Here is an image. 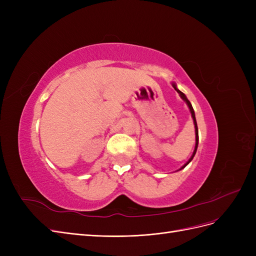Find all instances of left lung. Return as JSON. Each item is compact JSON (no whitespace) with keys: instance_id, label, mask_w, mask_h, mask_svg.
I'll list each match as a JSON object with an SVG mask.
<instances>
[{"instance_id":"obj_1","label":"left lung","mask_w":256,"mask_h":256,"mask_svg":"<svg viewBox=\"0 0 256 256\" xmlns=\"http://www.w3.org/2000/svg\"><path fill=\"white\" fill-rule=\"evenodd\" d=\"M172 85H173V88H175V90L178 92V94H180V98L184 100V102L187 104V106H188V108H189V110H190V113H191V116H192V118H193V124H194V129H196V146H194V150H193V154H192V156L190 157V159L186 162V164L180 168V170H177V171H180V170H182L184 168H186L187 166L190 162L192 161V159H193V157H194V154H196V150H198V124H196V114H194V110H193V108H192V104H191V102H189L188 100V98L186 97V95L184 94L182 92H180V90L177 88V86H176V84L173 82L172 83Z\"/></svg>"}]
</instances>
